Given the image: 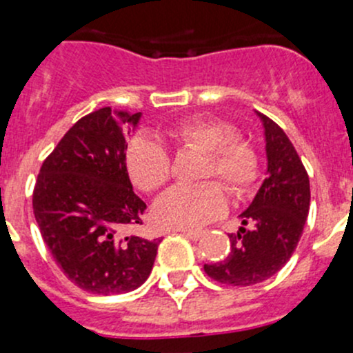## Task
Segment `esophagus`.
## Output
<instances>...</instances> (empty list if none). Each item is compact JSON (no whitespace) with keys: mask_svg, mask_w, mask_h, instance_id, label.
I'll return each instance as SVG.
<instances>
[{"mask_svg":"<svg viewBox=\"0 0 353 353\" xmlns=\"http://www.w3.org/2000/svg\"><path fill=\"white\" fill-rule=\"evenodd\" d=\"M181 234L183 236H186L188 239H193V241H198L199 237H201L203 232H199V230H190V229H181Z\"/></svg>","mask_w":353,"mask_h":353,"instance_id":"34e87169","label":"esophagus"}]
</instances>
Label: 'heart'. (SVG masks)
Instances as JSON below:
<instances>
[{"instance_id": "heart-1", "label": "heart", "mask_w": 353, "mask_h": 353, "mask_svg": "<svg viewBox=\"0 0 353 353\" xmlns=\"http://www.w3.org/2000/svg\"><path fill=\"white\" fill-rule=\"evenodd\" d=\"M183 148L206 152L201 179L220 177L236 196H244L258 176V157L248 141L232 137V130L215 117H191L167 131ZM130 177L140 190L155 191L172 176L167 148L152 137L133 138L126 150ZM229 199L219 183L174 186L154 205L157 225L167 229H194L212 222L227 210Z\"/></svg>"}]
</instances>
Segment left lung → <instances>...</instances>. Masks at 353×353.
Segmentation results:
<instances>
[{"mask_svg":"<svg viewBox=\"0 0 353 353\" xmlns=\"http://www.w3.org/2000/svg\"><path fill=\"white\" fill-rule=\"evenodd\" d=\"M254 112L265 133L266 177L239 215L237 234H229V254L203 266L225 285H254L279 273L297 248L311 205L309 176L292 141L279 124Z\"/></svg>","mask_w":353,"mask_h":353,"instance_id":"1","label":"left lung"}]
</instances>
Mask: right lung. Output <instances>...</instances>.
<instances>
[{"instance_id":"1","label":"right lung","mask_w":353,"mask_h":353,"mask_svg":"<svg viewBox=\"0 0 353 353\" xmlns=\"http://www.w3.org/2000/svg\"><path fill=\"white\" fill-rule=\"evenodd\" d=\"M140 119L141 112L110 108L81 117L35 183L32 205L42 239L68 279L90 294H126L145 283L162 241L124 236L147 208L126 167V134Z\"/></svg>"}]
</instances>
